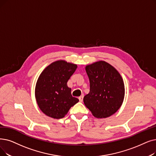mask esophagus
I'll return each instance as SVG.
<instances>
[{"instance_id": "34e87169", "label": "esophagus", "mask_w": 156, "mask_h": 156, "mask_svg": "<svg viewBox=\"0 0 156 156\" xmlns=\"http://www.w3.org/2000/svg\"><path fill=\"white\" fill-rule=\"evenodd\" d=\"M83 96H80L79 97V101H80V102H82V101H83Z\"/></svg>"}]
</instances>
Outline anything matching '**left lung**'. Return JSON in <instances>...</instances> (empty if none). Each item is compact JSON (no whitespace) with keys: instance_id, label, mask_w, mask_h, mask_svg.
Returning a JSON list of instances; mask_svg holds the SVG:
<instances>
[{"instance_id":"1","label":"left lung","mask_w":156,"mask_h":156,"mask_svg":"<svg viewBox=\"0 0 156 156\" xmlns=\"http://www.w3.org/2000/svg\"><path fill=\"white\" fill-rule=\"evenodd\" d=\"M90 82V92L83 102L97 118L112 115L121 106L124 98V85L120 74L105 61H99L85 67Z\"/></svg>"}]
</instances>
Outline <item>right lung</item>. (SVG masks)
<instances>
[{"label":"right lung","mask_w":156,"mask_h":156,"mask_svg":"<svg viewBox=\"0 0 156 156\" xmlns=\"http://www.w3.org/2000/svg\"><path fill=\"white\" fill-rule=\"evenodd\" d=\"M77 68L76 64L58 60L51 63L40 74L36 86L37 105L44 114L53 119L65 117L79 99L72 96L67 83Z\"/></svg>","instance_id":"right-lung-1"}]
</instances>
